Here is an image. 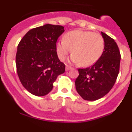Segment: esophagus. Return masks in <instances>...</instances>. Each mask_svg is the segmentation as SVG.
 Listing matches in <instances>:
<instances>
[{
	"label": "esophagus",
	"mask_w": 132,
	"mask_h": 132,
	"mask_svg": "<svg viewBox=\"0 0 132 132\" xmlns=\"http://www.w3.org/2000/svg\"><path fill=\"white\" fill-rule=\"evenodd\" d=\"M71 69L72 67L69 66V65H66V67H65V70H66V71H69V70Z\"/></svg>",
	"instance_id": "34e87169"
}]
</instances>
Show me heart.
<instances>
[{
    "mask_svg": "<svg viewBox=\"0 0 132 132\" xmlns=\"http://www.w3.org/2000/svg\"><path fill=\"white\" fill-rule=\"evenodd\" d=\"M104 49V40L101 34L77 30L67 32L63 39L56 44V51L61 60H65L71 51L70 61L82 66H90L100 59Z\"/></svg>",
    "mask_w": 132,
    "mask_h": 132,
    "instance_id": "1",
    "label": "heart"
}]
</instances>
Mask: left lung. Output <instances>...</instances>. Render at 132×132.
Instances as JSON below:
<instances>
[{
  "mask_svg": "<svg viewBox=\"0 0 132 132\" xmlns=\"http://www.w3.org/2000/svg\"><path fill=\"white\" fill-rule=\"evenodd\" d=\"M104 49L100 59L93 66L79 69L75 87L79 94L86 101H96L108 94L116 82L120 70L121 55L116 42L101 32Z\"/></svg>",
  "mask_w": 132,
  "mask_h": 132,
  "instance_id": "left-lung-1",
  "label": "left lung"
}]
</instances>
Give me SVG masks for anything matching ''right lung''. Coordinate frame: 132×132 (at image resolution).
Here are the masks:
<instances>
[{"label": "right lung", "mask_w": 132, "mask_h": 132, "mask_svg": "<svg viewBox=\"0 0 132 132\" xmlns=\"http://www.w3.org/2000/svg\"><path fill=\"white\" fill-rule=\"evenodd\" d=\"M64 27L45 24L31 29L20 42L16 55L21 83L31 94L43 96L53 88L58 75L65 71L56 52V42Z\"/></svg>", "instance_id": "right-lung-1"}]
</instances>
